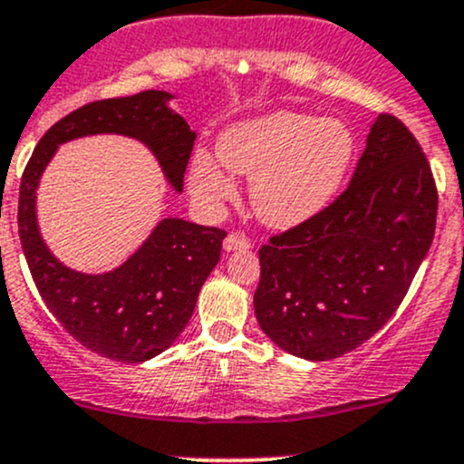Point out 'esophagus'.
<instances>
[{
  "mask_svg": "<svg viewBox=\"0 0 464 464\" xmlns=\"http://www.w3.org/2000/svg\"><path fill=\"white\" fill-rule=\"evenodd\" d=\"M222 246H224V251H227V253L248 251V248H251V240H248V237H244V236H236V233H231V236L224 237Z\"/></svg>",
  "mask_w": 464,
  "mask_h": 464,
  "instance_id": "obj_1",
  "label": "esophagus"
}]
</instances>
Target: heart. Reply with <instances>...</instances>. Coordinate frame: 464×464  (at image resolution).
<instances>
[{"label":"heart","mask_w":464,"mask_h":464,"mask_svg":"<svg viewBox=\"0 0 464 464\" xmlns=\"http://www.w3.org/2000/svg\"><path fill=\"white\" fill-rule=\"evenodd\" d=\"M354 134L343 121L277 110L228 127L218 158L228 171L251 178V205L264 224L293 228L322 213L348 176ZM189 185L202 205L236 198V185L207 151H196Z\"/></svg>","instance_id":"b5f03b06"}]
</instances>
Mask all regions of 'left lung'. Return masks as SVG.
Returning <instances> with one entry per match:
<instances>
[{"mask_svg":"<svg viewBox=\"0 0 464 464\" xmlns=\"http://www.w3.org/2000/svg\"><path fill=\"white\" fill-rule=\"evenodd\" d=\"M436 208L420 145L399 119L376 116L348 189L259 248V328L299 359L359 348L403 302L434 240Z\"/></svg>","mask_w":464,"mask_h":464,"instance_id":"obj_1","label":"left lung"}]
</instances>
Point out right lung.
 <instances>
[{
  "mask_svg": "<svg viewBox=\"0 0 464 464\" xmlns=\"http://www.w3.org/2000/svg\"><path fill=\"white\" fill-rule=\"evenodd\" d=\"M174 99L171 92L145 90L74 110L45 131L19 187V240L45 306L81 345L121 363L154 359L180 337L202 284L220 262L227 233L182 218H160L121 266L81 273L59 262L42 237L37 189L63 142L116 134L142 142L171 189L182 193L196 131L171 108Z\"/></svg>",
  "mask_w": 464,
  "mask_h": 464,
  "instance_id": "add662e5",
  "label": "right lung"
}]
</instances>
